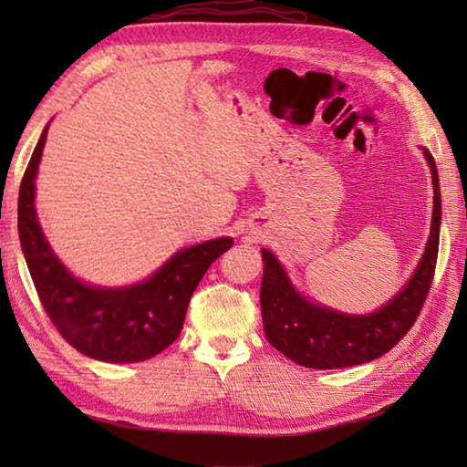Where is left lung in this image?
<instances>
[{
	"mask_svg": "<svg viewBox=\"0 0 467 467\" xmlns=\"http://www.w3.org/2000/svg\"><path fill=\"white\" fill-rule=\"evenodd\" d=\"M425 161L431 168L433 216L425 253L408 285L369 315H345L315 305L295 291L276 256L263 249L261 311L265 335L276 351L311 369H339L361 365L385 355L413 327L433 281L440 249L441 194L438 168L430 150Z\"/></svg>",
	"mask_w": 467,
	"mask_h": 467,
	"instance_id": "8db88e82",
	"label": "left lung"
}]
</instances>
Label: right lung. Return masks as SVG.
I'll list each match as a JSON object with an SVG mask.
<instances>
[{"label":"right lung","mask_w":467,"mask_h":467,"mask_svg":"<svg viewBox=\"0 0 467 467\" xmlns=\"http://www.w3.org/2000/svg\"><path fill=\"white\" fill-rule=\"evenodd\" d=\"M47 126L19 186L17 231L29 275L44 309L64 339L108 363H136L164 351L181 335L188 303L206 269L233 246L231 236L188 246L150 279L124 289L92 286L69 273L39 228L34 208L36 176Z\"/></svg>","instance_id":"obj_1"}]
</instances>
